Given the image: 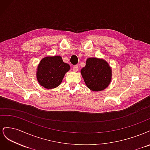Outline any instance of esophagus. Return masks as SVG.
I'll return each instance as SVG.
<instances>
[{
  "mask_svg": "<svg viewBox=\"0 0 150 150\" xmlns=\"http://www.w3.org/2000/svg\"><path fill=\"white\" fill-rule=\"evenodd\" d=\"M78 70H79V67H78V66L75 65V66H73V71H74V72L78 71Z\"/></svg>",
  "mask_w": 150,
  "mask_h": 150,
  "instance_id": "1",
  "label": "esophagus"
}]
</instances>
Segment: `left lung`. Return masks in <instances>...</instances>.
I'll list each match as a JSON object with an SVG mask.
<instances>
[{"instance_id": "8db88e82", "label": "left lung", "mask_w": 150, "mask_h": 150, "mask_svg": "<svg viewBox=\"0 0 150 150\" xmlns=\"http://www.w3.org/2000/svg\"><path fill=\"white\" fill-rule=\"evenodd\" d=\"M86 86L93 91H101L110 85L112 79V69L103 59L89 57L86 66L81 70Z\"/></svg>"}]
</instances>
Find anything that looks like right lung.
Wrapping results in <instances>:
<instances>
[{
	"label": "right lung",
	"instance_id": "1",
	"mask_svg": "<svg viewBox=\"0 0 150 150\" xmlns=\"http://www.w3.org/2000/svg\"><path fill=\"white\" fill-rule=\"evenodd\" d=\"M70 66L63 62L60 56H47L42 59L37 67L36 78L39 84L46 89L59 86Z\"/></svg>",
	"mask_w": 150,
	"mask_h": 150
}]
</instances>
